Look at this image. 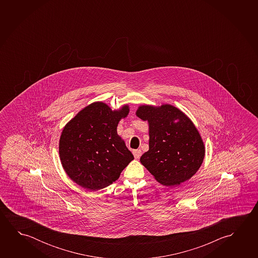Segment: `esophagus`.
I'll use <instances>...</instances> for the list:
<instances>
[{
	"instance_id": "1",
	"label": "esophagus",
	"mask_w": 258,
	"mask_h": 258,
	"mask_svg": "<svg viewBox=\"0 0 258 258\" xmlns=\"http://www.w3.org/2000/svg\"><path fill=\"white\" fill-rule=\"evenodd\" d=\"M133 155L135 156L136 159H139L141 155H142V152H141V150L140 149H136L133 151Z\"/></svg>"
}]
</instances>
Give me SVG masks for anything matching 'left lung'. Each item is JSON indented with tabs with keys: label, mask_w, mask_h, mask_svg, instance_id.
I'll list each match as a JSON object with an SVG mask.
<instances>
[{
	"label": "left lung",
	"mask_w": 258,
	"mask_h": 258,
	"mask_svg": "<svg viewBox=\"0 0 258 258\" xmlns=\"http://www.w3.org/2000/svg\"><path fill=\"white\" fill-rule=\"evenodd\" d=\"M136 115L148 123L149 149L140 163L156 181L177 186L192 177L203 164L205 146L190 118L171 104H142Z\"/></svg>",
	"instance_id": "obj_1"
}]
</instances>
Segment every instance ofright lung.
Instances as JSON below:
<instances>
[{"label":"right lung","instance_id":"right-lung-1","mask_svg":"<svg viewBox=\"0 0 258 258\" xmlns=\"http://www.w3.org/2000/svg\"><path fill=\"white\" fill-rule=\"evenodd\" d=\"M128 112V104L112 110L105 102H94L66 124L58 150L63 170L73 182L94 191L118 180L134 159L117 133L119 120Z\"/></svg>","mask_w":258,"mask_h":258}]
</instances>
